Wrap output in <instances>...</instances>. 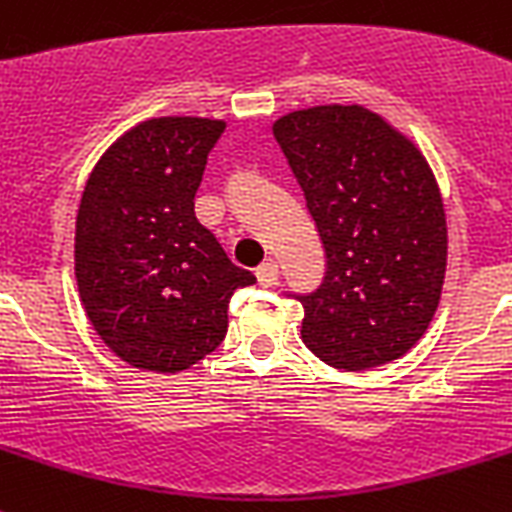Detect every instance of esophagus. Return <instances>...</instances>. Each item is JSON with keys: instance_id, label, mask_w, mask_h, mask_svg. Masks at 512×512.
Listing matches in <instances>:
<instances>
[{"instance_id": "34e87169", "label": "esophagus", "mask_w": 512, "mask_h": 512, "mask_svg": "<svg viewBox=\"0 0 512 512\" xmlns=\"http://www.w3.org/2000/svg\"><path fill=\"white\" fill-rule=\"evenodd\" d=\"M257 273V281H260V286H273V283L278 281V265L276 260H265L260 268L255 270Z\"/></svg>"}]
</instances>
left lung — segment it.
<instances>
[{"instance_id":"obj_1","label":"left lung","mask_w":512,"mask_h":512,"mask_svg":"<svg viewBox=\"0 0 512 512\" xmlns=\"http://www.w3.org/2000/svg\"><path fill=\"white\" fill-rule=\"evenodd\" d=\"M273 135L328 257L320 289L296 296L302 341L351 372L401 359L427 333L448 268V223L427 158L359 103L291 111Z\"/></svg>"}]
</instances>
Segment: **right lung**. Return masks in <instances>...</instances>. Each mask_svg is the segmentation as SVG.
<instances>
[{"label": "right lung", "mask_w": 512, "mask_h": 512, "mask_svg": "<svg viewBox=\"0 0 512 512\" xmlns=\"http://www.w3.org/2000/svg\"><path fill=\"white\" fill-rule=\"evenodd\" d=\"M223 119L135 124L98 158L75 221L80 302L101 341L130 367L182 372L216 351L229 299L257 281L195 216Z\"/></svg>", "instance_id": "1"}]
</instances>
